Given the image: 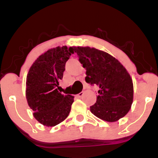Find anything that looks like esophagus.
Returning a JSON list of instances; mask_svg holds the SVG:
<instances>
[{"label": "esophagus", "mask_w": 158, "mask_h": 158, "mask_svg": "<svg viewBox=\"0 0 158 158\" xmlns=\"http://www.w3.org/2000/svg\"><path fill=\"white\" fill-rule=\"evenodd\" d=\"M84 95V92L83 91H81V92H80V93H79V94H77V96H78V97H82V96Z\"/></svg>", "instance_id": "esophagus-1"}]
</instances>
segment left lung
I'll return each instance as SVG.
<instances>
[{
    "instance_id": "left-lung-1",
    "label": "left lung",
    "mask_w": 158,
    "mask_h": 158,
    "mask_svg": "<svg viewBox=\"0 0 158 158\" xmlns=\"http://www.w3.org/2000/svg\"><path fill=\"white\" fill-rule=\"evenodd\" d=\"M79 61L86 70L85 81L99 88L91 113L107 122L126 116L133 102L134 87L130 74L108 52L89 47H74Z\"/></svg>"
}]
</instances>
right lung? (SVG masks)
Instances as JSON below:
<instances>
[{
	"label": "right lung",
	"mask_w": 158,
	"mask_h": 158,
	"mask_svg": "<svg viewBox=\"0 0 158 158\" xmlns=\"http://www.w3.org/2000/svg\"><path fill=\"white\" fill-rule=\"evenodd\" d=\"M74 53L73 47H57L37 58L27 76L26 97L33 116L41 124L52 127L68 117L73 96L59 92L65 64Z\"/></svg>",
	"instance_id": "right-lung-1"
}]
</instances>
